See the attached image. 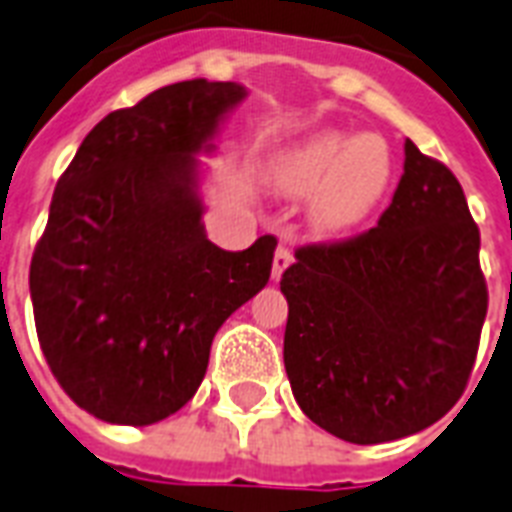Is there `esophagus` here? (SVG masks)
<instances>
[{"mask_svg":"<svg viewBox=\"0 0 512 512\" xmlns=\"http://www.w3.org/2000/svg\"><path fill=\"white\" fill-rule=\"evenodd\" d=\"M289 265H292V252H289L284 244H281L279 249H276V255H273V268H271V276L273 281L281 279V273L287 271Z\"/></svg>","mask_w":512,"mask_h":512,"instance_id":"obj_1","label":"esophagus"}]
</instances>
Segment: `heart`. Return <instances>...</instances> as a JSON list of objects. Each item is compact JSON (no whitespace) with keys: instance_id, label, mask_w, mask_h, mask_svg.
<instances>
[{"instance_id":"obj_1","label":"heart","mask_w":512,"mask_h":512,"mask_svg":"<svg viewBox=\"0 0 512 512\" xmlns=\"http://www.w3.org/2000/svg\"><path fill=\"white\" fill-rule=\"evenodd\" d=\"M393 175L388 146L372 135L321 130L287 148L273 167V185L292 199H311L308 220L340 236L364 223Z\"/></svg>"}]
</instances>
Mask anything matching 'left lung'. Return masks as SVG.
<instances>
[{"label": "left lung", "instance_id": "1", "mask_svg": "<svg viewBox=\"0 0 512 512\" xmlns=\"http://www.w3.org/2000/svg\"><path fill=\"white\" fill-rule=\"evenodd\" d=\"M404 156L380 223L300 247L281 276L295 401L350 444H385L441 420L465 393L489 305L462 185L412 140Z\"/></svg>", "mask_w": 512, "mask_h": 512}]
</instances>
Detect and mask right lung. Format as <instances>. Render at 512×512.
Segmentation results:
<instances>
[{
    "label": "right lung",
    "mask_w": 512,
    "mask_h": 512,
    "mask_svg": "<svg viewBox=\"0 0 512 512\" xmlns=\"http://www.w3.org/2000/svg\"><path fill=\"white\" fill-rule=\"evenodd\" d=\"M247 90L191 79L90 130L52 193L31 257L36 335L84 412L154 425L199 390L217 329L271 279L273 236L207 239L199 154Z\"/></svg>",
    "instance_id": "1"
}]
</instances>
